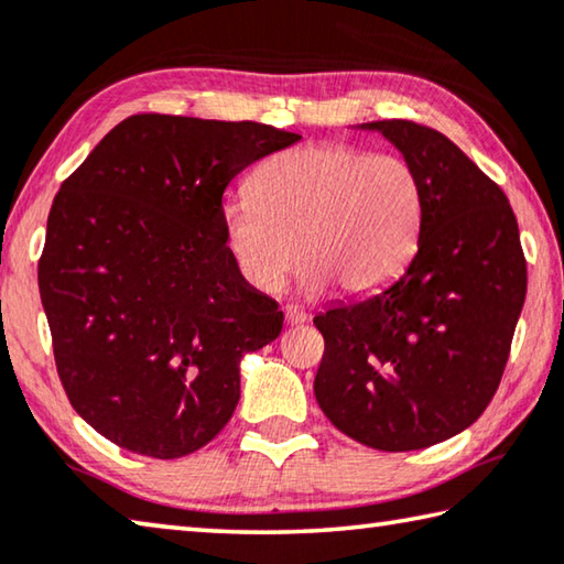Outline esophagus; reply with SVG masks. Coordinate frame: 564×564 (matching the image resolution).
I'll list each match as a JSON object with an SVG mask.
<instances>
[{"label":"esophagus","mask_w":564,"mask_h":564,"mask_svg":"<svg viewBox=\"0 0 564 564\" xmlns=\"http://www.w3.org/2000/svg\"><path fill=\"white\" fill-rule=\"evenodd\" d=\"M283 316H285V326H299V324H306L308 321V314L306 311H303L301 306H285V311H283Z\"/></svg>","instance_id":"esophagus-1"}]
</instances>
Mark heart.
I'll use <instances>...</instances> for the list:
<instances>
[{"instance_id":"heart-1","label":"heart","mask_w":564,"mask_h":564,"mask_svg":"<svg viewBox=\"0 0 564 564\" xmlns=\"http://www.w3.org/2000/svg\"><path fill=\"white\" fill-rule=\"evenodd\" d=\"M419 218L422 195L404 160L330 142L268 158L250 177V195L223 205L230 256L261 293L283 289L299 250L306 291L379 289L414 250Z\"/></svg>"}]
</instances>
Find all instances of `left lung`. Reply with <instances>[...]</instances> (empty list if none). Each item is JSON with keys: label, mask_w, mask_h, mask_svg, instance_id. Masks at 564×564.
I'll use <instances>...</instances> for the list:
<instances>
[{"label": "left lung", "mask_w": 564, "mask_h": 564, "mask_svg": "<svg viewBox=\"0 0 564 564\" xmlns=\"http://www.w3.org/2000/svg\"><path fill=\"white\" fill-rule=\"evenodd\" d=\"M422 195L416 253L369 299L314 318L316 401L379 452L426 449L475 424L502 381L527 293L520 228L489 175L426 124L381 120Z\"/></svg>", "instance_id": "left-lung-1"}]
</instances>
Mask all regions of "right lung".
<instances>
[{
	"label": "right lung",
	"mask_w": 564,
	"mask_h": 564,
	"mask_svg": "<svg viewBox=\"0 0 564 564\" xmlns=\"http://www.w3.org/2000/svg\"><path fill=\"white\" fill-rule=\"evenodd\" d=\"M301 135L273 124L142 112L65 177L37 265L69 404L155 459L208 444L240 397L238 364L283 328L223 230V193Z\"/></svg>",
	"instance_id": "1"
}]
</instances>
